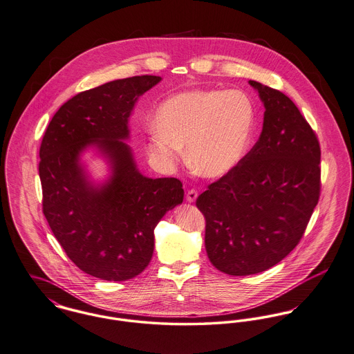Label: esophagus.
<instances>
[{
  "label": "esophagus",
  "mask_w": 354,
  "mask_h": 354,
  "mask_svg": "<svg viewBox=\"0 0 354 354\" xmlns=\"http://www.w3.org/2000/svg\"><path fill=\"white\" fill-rule=\"evenodd\" d=\"M187 202L189 203H194L195 201H196V198H198V192L195 190H190L189 192H187Z\"/></svg>",
  "instance_id": "esophagus-1"
}]
</instances>
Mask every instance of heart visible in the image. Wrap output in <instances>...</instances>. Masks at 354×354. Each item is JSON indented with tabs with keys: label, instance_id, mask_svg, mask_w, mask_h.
<instances>
[{
	"label": "heart",
	"instance_id": "obj_1",
	"mask_svg": "<svg viewBox=\"0 0 354 354\" xmlns=\"http://www.w3.org/2000/svg\"><path fill=\"white\" fill-rule=\"evenodd\" d=\"M256 125V108L243 90L198 88L168 97L156 110L148 153L172 167L187 145V159L198 175L221 179L244 160Z\"/></svg>",
	"mask_w": 354,
	"mask_h": 354
}]
</instances>
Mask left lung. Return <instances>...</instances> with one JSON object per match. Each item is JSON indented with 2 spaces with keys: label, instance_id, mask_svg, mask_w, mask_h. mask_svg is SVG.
Returning <instances> with one entry per match:
<instances>
[{
  "label": "left lung",
  "instance_id": "8db88e82",
  "mask_svg": "<svg viewBox=\"0 0 354 354\" xmlns=\"http://www.w3.org/2000/svg\"><path fill=\"white\" fill-rule=\"evenodd\" d=\"M249 84L266 109L259 141L196 199L206 218L207 257L232 276L280 263L299 243L321 190L319 142L299 109L274 88Z\"/></svg>",
  "mask_w": 354,
  "mask_h": 354
}]
</instances>
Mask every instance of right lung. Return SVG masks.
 Wrapping results in <instances>:
<instances>
[{"mask_svg": "<svg viewBox=\"0 0 354 354\" xmlns=\"http://www.w3.org/2000/svg\"><path fill=\"white\" fill-rule=\"evenodd\" d=\"M160 81L132 77L77 94L55 113L41 141L44 216L70 260L101 280L142 272L156 225L183 202L180 180L142 175L125 142L138 98ZM86 154L107 164L102 180L92 178Z\"/></svg>", "mask_w": 354, "mask_h": 354, "instance_id": "1", "label": "right lung"}]
</instances>
